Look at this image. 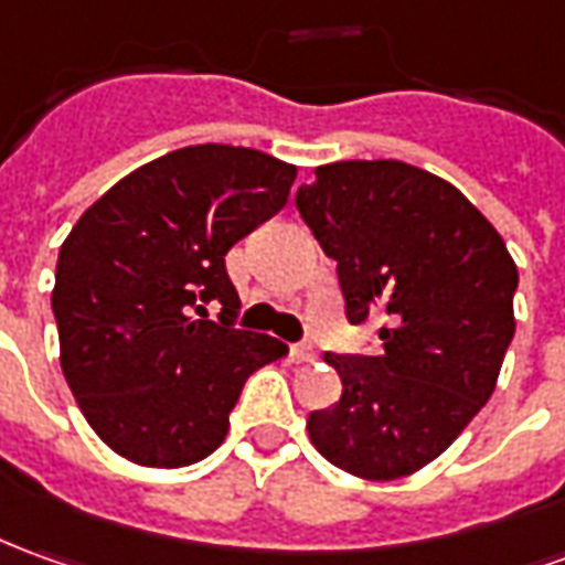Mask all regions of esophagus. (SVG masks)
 Instances as JSON below:
<instances>
[{
	"instance_id": "obj_1",
	"label": "esophagus",
	"mask_w": 565,
	"mask_h": 565,
	"mask_svg": "<svg viewBox=\"0 0 565 565\" xmlns=\"http://www.w3.org/2000/svg\"><path fill=\"white\" fill-rule=\"evenodd\" d=\"M290 354H294V361L296 364H306V361H315V345L311 342H296L294 349H290Z\"/></svg>"
}]
</instances>
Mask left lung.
Wrapping results in <instances>:
<instances>
[{"instance_id": "8db88e82", "label": "left lung", "mask_w": 565, "mask_h": 565, "mask_svg": "<svg viewBox=\"0 0 565 565\" xmlns=\"http://www.w3.org/2000/svg\"><path fill=\"white\" fill-rule=\"evenodd\" d=\"M296 207L337 259L345 318H382V354H333L342 397L309 416L323 459L364 480L434 461L495 392L516 266L459 189L404 161H333Z\"/></svg>"}]
</instances>
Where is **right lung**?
Masks as SVG:
<instances>
[{
  "label": "right lung",
  "instance_id": "right-lung-1",
  "mask_svg": "<svg viewBox=\"0 0 565 565\" xmlns=\"http://www.w3.org/2000/svg\"><path fill=\"white\" fill-rule=\"evenodd\" d=\"M294 180L259 149L186 146L118 180L66 235L51 294L63 376L118 456L146 468L211 456L247 376L287 354L232 323L226 254L281 211ZM207 301L224 306L220 322Z\"/></svg>",
  "mask_w": 565,
  "mask_h": 565
}]
</instances>
